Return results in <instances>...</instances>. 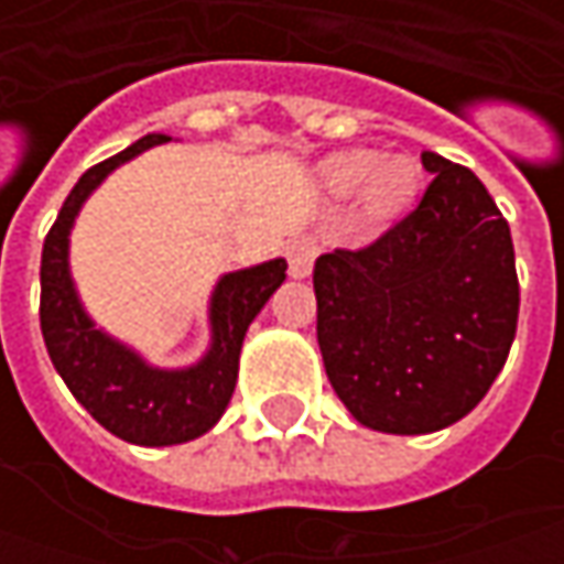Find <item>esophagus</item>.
Listing matches in <instances>:
<instances>
[{
	"instance_id": "obj_1",
	"label": "esophagus",
	"mask_w": 564,
	"mask_h": 564,
	"mask_svg": "<svg viewBox=\"0 0 564 564\" xmlns=\"http://www.w3.org/2000/svg\"><path fill=\"white\" fill-rule=\"evenodd\" d=\"M285 257H289V272H292V279H307L311 270H314V260H316V245L314 238H307V235H297L289 241V248H285Z\"/></svg>"
}]
</instances>
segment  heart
<instances>
[{
    "label": "heart",
    "mask_w": 564,
    "mask_h": 564,
    "mask_svg": "<svg viewBox=\"0 0 564 564\" xmlns=\"http://www.w3.org/2000/svg\"><path fill=\"white\" fill-rule=\"evenodd\" d=\"M421 172L408 156H377L370 150L336 153L323 165V185L345 197L360 187V209L370 219H392L417 194Z\"/></svg>",
    "instance_id": "b5f03b06"
}]
</instances>
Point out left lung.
Here are the masks:
<instances>
[{
  "mask_svg": "<svg viewBox=\"0 0 564 564\" xmlns=\"http://www.w3.org/2000/svg\"><path fill=\"white\" fill-rule=\"evenodd\" d=\"M421 163L433 182L414 213L314 267L326 377L355 421L395 436L470 414L518 329L509 223L470 169L430 150Z\"/></svg>",
  "mask_w": 564,
  "mask_h": 564,
  "instance_id": "obj_1",
  "label": "left lung"
}]
</instances>
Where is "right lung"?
<instances>
[{
  "label": "right lung",
  "instance_id": "right-lung-1",
  "mask_svg": "<svg viewBox=\"0 0 564 564\" xmlns=\"http://www.w3.org/2000/svg\"><path fill=\"white\" fill-rule=\"evenodd\" d=\"M165 141L172 138L147 134L119 156L87 169L58 209L40 263V329L58 377L112 436L150 448L191 443L219 423L238 382V358L248 326L285 282L289 270V263L275 257L219 275L206 307L209 345L200 360L187 367H156L97 326L77 294L68 263L77 213L119 165Z\"/></svg>",
  "mask_w": 564,
  "mask_h": 564
}]
</instances>
